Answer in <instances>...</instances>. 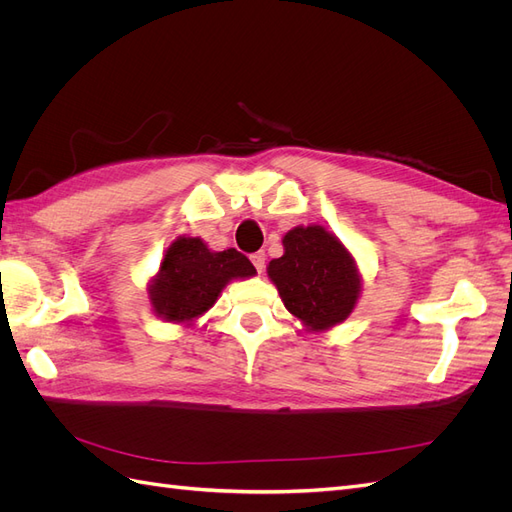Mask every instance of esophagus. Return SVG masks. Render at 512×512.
<instances>
[{
    "mask_svg": "<svg viewBox=\"0 0 512 512\" xmlns=\"http://www.w3.org/2000/svg\"><path fill=\"white\" fill-rule=\"evenodd\" d=\"M265 252H256V254H252V262H254V267H256V271L258 273H262V269H265Z\"/></svg>",
    "mask_w": 512,
    "mask_h": 512,
    "instance_id": "1",
    "label": "esophagus"
}]
</instances>
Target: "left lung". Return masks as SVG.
Masks as SVG:
<instances>
[{
  "instance_id": "8db88e82",
  "label": "left lung",
  "mask_w": 512,
  "mask_h": 512,
  "mask_svg": "<svg viewBox=\"0 0 512 512\" xmlns=\"http://www.w3.org/2000/svg\"><path fill=\"white\" fill-rule=\"evenodd\" d=\"M284 254L269 262L267 275L284 307L307 331H329L342 324L361 297L363 277L354 256L320 224L294 226Z\"/></svg>"
}]
</instances>
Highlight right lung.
Wrapping results in <instances>:
<instances>
[{"instance_id": "right-lung-1", "label": "right lung", "mask_w": 512, "mask_h": 512, "mask_svg": "<svg viewBox=\"0 0 512 512\" xmlns=\"http://www.w3.org/2000/svg\"><path fill=\"white\" fill-rule=\"evenodd\" d=\"M254 275V265L241 252H213L200 237L179 235L164 250L147 294L153 314L164 322L188 327L209 312L230 282Z\"/></svg>"}]
</instances>
